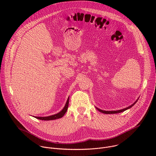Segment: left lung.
Instances as JSON below:
<instances>
[{"label":"left lung","instance_id":"left-lung-1","mask_svg":"<svg viewBox=\"0 0 156 156\" xmlns=\"http://www.w3.org/2000/svg\"><path fill=\"white\" fill-rule=\"evenodd\" d=\"M138 99L134 102L133 103L132 105H131L130 106H129V107H126V108H123V109H121V110H112V111H105V110H101V109H99V108H97L96 107V108L99 111V112H102V113H103V114H118V113H120V112H123V111H125V110H127V109H128V108H131V107H133V105H134L136 103V102L138 101Z\"/></svg>","mask_w":156,"mask_h":156}]
</instances>
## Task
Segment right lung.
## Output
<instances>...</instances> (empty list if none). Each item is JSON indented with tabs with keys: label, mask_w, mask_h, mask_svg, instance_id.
<instances>
[{
	"label": "right lung",
	"mask_w": 156,
	"mask_h": 156,
	"mask_svg": "<svg viewBox=\"0 0 156 156\" xmlns=\"http://www.w3.org/2000/svg\"><path fill=\"white\" fill-rule=\"evenodd\" d=\"M69 104V97L67 101H66V102L65 105L64 106L63 108L60 111V112H58L56 114L51 115V116H48V117H35L36 119H39V120H55V119L62 118L65 115L66 111H67Z\"/></svg>",
	"instance_id": "add662e5"
}]
</instances>
